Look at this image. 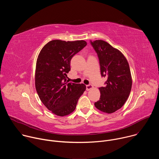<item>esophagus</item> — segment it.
<instances>
[{"label": "esophagus", "instance_id": "obj_1", "mask_svg": "<svg viewBox=\"0 0 159 159\" xmlns=\"http://www.w3.org/2000/svg\"><path fill=\"white\" fill-rule=\"evenodd\" d=\"M93 85H91V84H89V85H86V90H90V89H93Z\"/></svg>", "mask_w": 159, "mask_h": 159}]
</instances>
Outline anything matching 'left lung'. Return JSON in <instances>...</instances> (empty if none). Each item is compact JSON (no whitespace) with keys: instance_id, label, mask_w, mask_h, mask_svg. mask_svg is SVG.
<instances>
[{"instance_id":"1","label":"left lung","mask_w":159,"mask_h":159,"mask_svg":"<svg viewBox=\"0 0 159 159\" xmlns=\"http://www.w3.org/2000/svg\"><path fill=\"white\" fill-rule=\"evenodd\" d=\"M98 54L102 77L106 86L99 88L100 99L94 103L97 109L112 113L120 109L129 97L132 79L129 64L123 54L103 40L90 41Z\"/></svg>"}]
</instances>
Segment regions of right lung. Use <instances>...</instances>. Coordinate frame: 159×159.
<instances>
[{
	"mask_svg": "<svg viewBox=\"0 0 159 159\" xmlns=\"http://www.w3.org/2000/svg\"><path fill=\"white\" fill-rule=\"evenodd\" d=\"M87 45L84 40H52L43 47L36 61L35 87L38 96L53 114L64 116L76 107L85 90L83 84L67 83L72 58Z\"/></svg>",
	"mask_w": 159,
	"mask_h": 159,
	"instance_id": "1",
	"label": "right lung"
}]
</instances>
